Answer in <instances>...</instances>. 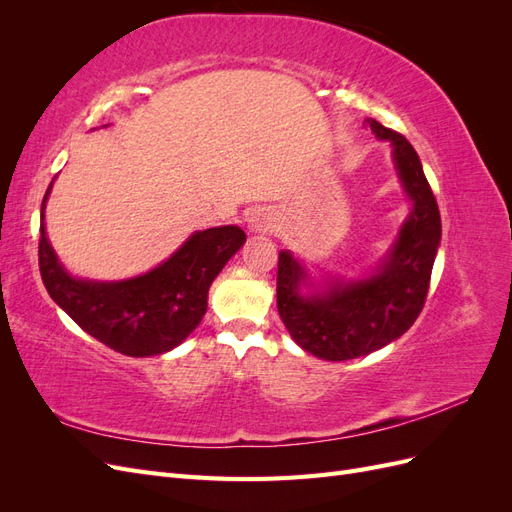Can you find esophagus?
<instances>
[{
	"mask_svg": "<svg viewBox=\"0 0 512 512\" xmlns=\"http://www.w3.org/2000/svg\"><path fill=\"white\" fill-rule=\"evenodd\" d=\"M247 222H250L252 232H269V230H273L275 218L267 211H254Z\"/></svg>",
	"mask_w": 512,
	"mask_h": 512,
	"instance_id": "esophagus-1",
	"label": "esophagus"
}]
</instances>
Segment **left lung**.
I'll list each match as a JSON object with an SVG mask.
<instances>
[{"label": "left lung", "instance_id": "1", "mask_svg": "<svg viewBox=\"0 0 512 512\" xmlns=\"http://www.w3.org/2000/svg\"><path fill=\"white\" fill-rule=\"evenodd\" d=\"M365 126L380 141L393 145V160L412 211L399 230L391 252L369 277L335 280L327 290L303 297L307 271L290 252L277 262V312L290 337L305 352L324 361H348L384 348L404 335L427 299L433 260L442 237L440 209L406 136L384 128L376 119Z\"/></svg>", "mask_w": 512, "mask_h": 512}]
</instances>
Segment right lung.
<instances>
[{
    "label": "right lung",
    "instance_id": "obj_1",
    "mask_svg": "<svg viewBox=\"0 0 512 512\" xmlns=\"http://www.w3.org/2000/svg\"><path fill=\"white\" fill-rule=\"evenodd\" d=\"M51 185L42 200L38 241L40 275L51 299L85 333L115 352L156 356L177 348L203 320L209 286L245 243V232L239 226L194 232L160 267L132 280H76L46 239L44 205Z\"/></svg>",
    "mask_w": 512,
    "mask_h": 512
}]
</instances>
